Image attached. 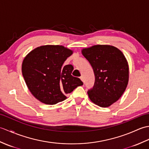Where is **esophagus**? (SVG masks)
I'll return each instance as SVG.
<instances>
[{
	"instance_id": "34e87169",
	"label": "esophagus",
	"mask_w": 149,
	"mask_h": 149,
	"mask_svg": "<svg viewBox=\"0 0 149 149\" xmlns=\"http://www.w3.org/2000/svg\"><path fill=\"white\" fill-rule=\"evenodd\" d=\"M80 79H81V80L83 82V83H84V78H83V76H81V77H80Z\"/></svg>"
}]
</instances>
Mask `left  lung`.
I'll return each instance as SVG.
<instances>
[{
  "label": "left lung",
  "mask_w": 149,
  "mask_h": 149,
  "mask_svg": "<svg viewBox=\"0 0 149 149\" xmlns=\"http://www.w3.org/2000/svg\"><path fill=\"white\" fill-rule=\"evenodd\" d=\"M90 62L95 81L88 95L92 102L107 107L116 102L124 93L129 81V65L125 56L116 47L96 45L82 49Z\"/></svg>",
  "instance_id": "1"
}]
</instances>
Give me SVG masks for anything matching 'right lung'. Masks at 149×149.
I'll use <instances>...</instances> for the list:
<instances>
[{"mask_svg":"<svg viewBox=\"0 0 149 149\" xmlns=\"http://www.w3.org/2000/svg\"><path fill=\"white\" fill-rule=\"evenodd\" d=\"M73 54L62 45H47L37 47L25 57L22 75L31 93L41 102L53 105L66 99L83 83L71 75L72 65L63 63Z\"/></svg>","mask_w":149,"mask_h":149,"instance_id":"right-lung-1","label":"right lung"}]
</instances>
